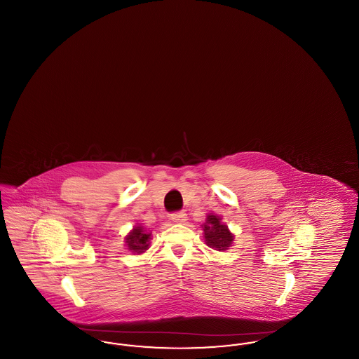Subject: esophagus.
<instances>
[{
    "instance_id": "34e87169",
    "label": "esophagus",
    "mask_w": 359,
    "mask_h": 359,
    "mask_svg": "<svg viewBox=\"0 0 359 359\" xmlns=\"http://www.w3.org/2000/svg\"><path fill=\"white\" fill-rule=\"evenodd\" d=\"M171 219L173 222L184 223L187 221V214L186 212H173L171 215Z\"/></svg>"
}]
</instances>
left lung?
Wrapping results in <instances>:
<instances>
[{
    "instance_id": "8db88e82",
    "label": "left lung",
    "mask_w": 359,
    "mask_h": 359,
    "mask_svg": "<svg viewBox=\"0 0 359 359\" xmlns=\"http://www.w3.org/2000/svg\"><path fill=\"white\" fill-rule=\"evenodd\" d=\"M202 227L205 233V245L208 248L218 252H224L231 246L234 236L231 234L229 227L222 223L221 217L208 214Z\"/></svg>"
}]
</instances>
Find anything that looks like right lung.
Returning <instances> with one entry per match:
<instances>
[{
	"instance_id": "1",
	"label": "right lung",
	"mask_w": 359,
	"mask_h": 359,
	"mask_svg": "<svg viewBox=\"0 0 359 359\" xmlns=\"http://www.w3.org/2000/svg\"><path fill=\"white\" fill-rule=\"evenodd\" d=\"M151 239V233H148L142 226L138 224L125 237V242L129 252H132L133 255H141L149 249Z\"/></svg>"
}]
</instances>
